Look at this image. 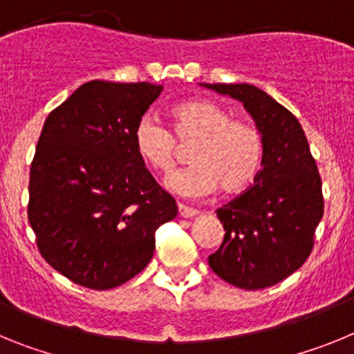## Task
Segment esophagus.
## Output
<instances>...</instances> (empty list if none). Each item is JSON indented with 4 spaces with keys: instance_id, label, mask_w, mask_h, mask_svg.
I'll return each mask as SVG.
<instances>
[{
    "instance_id": "34e87169",
    "label": "esophagus",
    "mask_w": 354,
    "mask_h": 354,
    "mask_svg": "<svg viewBox=\"0 0 354 354\" xmlns=\"http://www.w3.org/2000/svg\"><path fill=\"white\" fill-rule=\"evenodd\" d=\"M179 214L183 216V218H193V216L198 214V211L193 207H187V205L179 204Z\"/></svg>"
}]
</instances>
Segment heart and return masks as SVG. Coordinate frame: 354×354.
<instances>
[{"label": "heart", "instance_id": "1", "mask_svg": "<svg viewBox=\"0 0 354 354\" xmlns=\"http://www.w3.org/2000/svg\"><path fill=\"white\" fill-rule=\"evenodd\" d=\"M171 131L152 115H143L133 131L134 150L147 167L170 174L179 159L180 143L192 165L170 177L168 186L180 195L202 196L221 187L234 195L257 179L264 161V140L252 122L232 118L223 106L205 99L177 102L170 108Z\"/></svg>", "mask_w": 354, "mask_h": 354}]
</instances>
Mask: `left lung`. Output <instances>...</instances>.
Wrapping results in <instances>:
<instances>
[{"label":"left lung","instance_id":"8db88e82","mask_svg":"<svg viewBox=\"0 0 354 354\" xmlns=\"http://www.w3.org/2000/svg\"><path fill=\"white\" fill-rule=\"evenodd\" d=\"M245 104L264 140V161L253 186L216 211L223 243L209 266L221 280L257 290L299 270L314 248L323 218L321 175L298 118L248 83H204Z\"/></svg>","mask_w":354,"mask_h":354}]
</instances>
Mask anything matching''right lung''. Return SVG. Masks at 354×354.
I'll use <instances>...</instances> for the list:
<instances>
[{
    "instance_id": "obj_1",
    "label": "right lung",
    "mask_w": 354,
    "mask_h": 354,
    "mask_svg": "<svg viewBox=\"0 0 354 354\" xmlns=\"http://www.w3.org/2000/svg\"><path fill=\"white\" fill-rule=\"evenodd\" d=\"M161 90L88 81L44 122L28 220L40 255L77 286L106 290L136 277L154 255L156 230L177 216L133 143Z\"/></svg>"
}]
</instances>
